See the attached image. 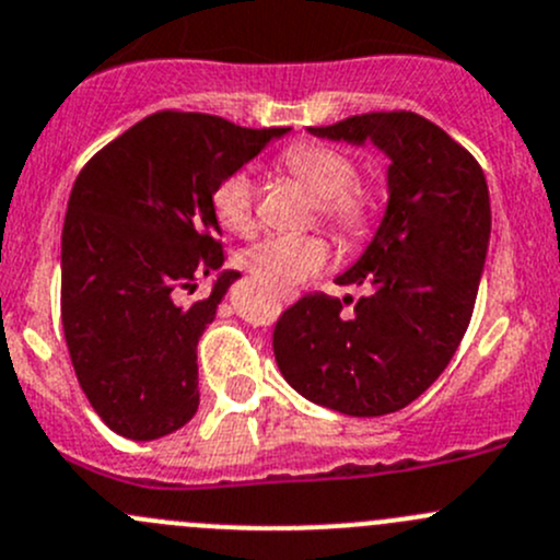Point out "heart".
Here are the masks:
<instances>
[{"mask_svg": "<svg viewBox=\"0 0 560 560\" xmlns=\"http://www.w3.org/2000/svg\"><path fill=\"white\" fill-rule=\"evenodd\" d=\"M281 167L301 180L316 197L319 217L349 244H363L374 235L380 208L369 186L358 184V165L352 156L332 145L292 143L281 151ZM213 213L230 233H252L257 184L246 171L230 173L213 189ZM330 259V246L319 235H273L248 246L241 254V265L254 281L276 295H290L298 287L314 279Z\"/></svg>", "mask_w": 560, "mask_h": 560, "instance_id": "b5f03b06", "label": "heart"}]
</instances>
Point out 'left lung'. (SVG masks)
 Instances as JSON below:
<instances>
[{"label":"left lung","mask_w":560,"mask_h":560,"mask_svg":"<svg viewBox=\"0 0 560 560\" xmlns=\"http://www.w3.org/2000/svg\"><path fill=\"white\" fill-rule=\"evenodd\" d=\"M316 138L371 143L387 154V211L374 241L338 284L352 298L308 292L273 327L279 371L303 398L349 417L409 406L439 380L471 322L490 241L479 162L411 110L363 113Z\"/></svg>","instance_id":"left-lung-1"}]
</instances>
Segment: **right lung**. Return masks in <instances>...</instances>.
Here are the masks:
<instances>
[{
	"mask_svg": "<svg viewBox=\"0 0 560 560\" xmlns=\"http://www.w3.org/2000/svg\"><path fill=\"white\" fill-rule=\"evenodd\" d=\"M290 127L248 129L160 110L78 173L61 230V327L78 385L118 436L151 442L195 417L197 341L238 270L224 262L213 189ZM217 272L212 295H177Z\"/></svg>",
	"mask_w": 560,
	"mask_h": 560,
	"instance_id": "1",
	"label": "right lung"
}]
</instances>
